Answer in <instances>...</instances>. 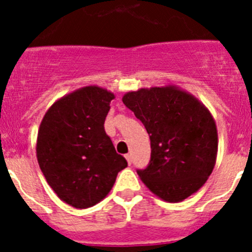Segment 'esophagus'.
<instances>
[{"label":"esophagus","mask_w":252,"mask_h":252,"mask_svg":"<svg viewBox=\"0 0 252 252\" xmlns=\"http://www.w3.org/2000/svg\"><path fill=\"white\" fill-rule=\"evenodd\" d=\"M125 158H126V160H127L128 165H131V162H132V158H131L130 154H126V155H125Z\"/></svg>","instance_id":"1"}]
</instances>
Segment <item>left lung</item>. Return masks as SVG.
Returning <instances> with one entry per match:
<instances>
[{"mask_svg":"<svg viewBox=\"0 0 252 252\" xmlns=\"http://www.w3.org/2000/svg\"><path fill=\"white\" fill-rule=\"evenodd\" d=\"M150 137L149 165L137 170L155 195L177 203L202 188L216 165L217 127L194 95L179 87H151L122 97Z\"/></svg>","mask_w":252,"mask_h":252,"instance_id":"8db88e82","label":"left lung"}]
</instances>
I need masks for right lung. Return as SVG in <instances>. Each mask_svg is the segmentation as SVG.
<instances>
[{
    "instance_id": "add662e5",
    "label": "right lung",
    "mask_w": 252,
    "mask_h": 252,
    "mask_svg": "<svg viewBox=\"0 0 252 252\" xmlns=\"http://www.w3.org/2000/svg\"><path fill=\"white\" fill-rule=\"evenodd\" d=\"M113 98L112 92L101 87H83L55 101L40 124V169L58 197L74 208L99 203L119 171L127 166L104 131Z\"/></svg>"
}]
</instances>
